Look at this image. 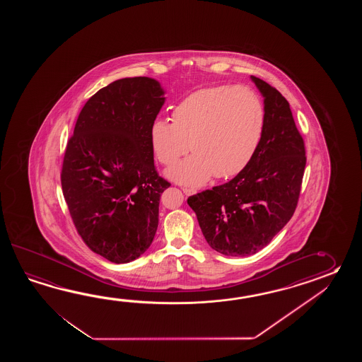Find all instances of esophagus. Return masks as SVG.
<instances>
[{"mask_svg": "<svg viewBox=\"0 0 362 362\" xmlns=\"http://www.w3.org/2000/svg\"><path fill=\"white\" fill-rule=\"evenodd\" d=\"M182 192H184L185 195H192V194H195V190L194 189H189V187H184L182 189Z\"/></svg>", "mask_w": 362, "mask_h": 362, "instance_id": "obj_1", "label": "esophagus"}]
</instances>
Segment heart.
<instances>
[{"label":"heart","instance_id":"heart-1","mask_svg":"<svg viewBox=\"0 0 362 362\" xmlns=\"http://www.w3.org/2000/svg\"><path fill=\"white\" fill-rule=\"evenodd\" d=\"M265 128L262 98L246 85H215L187 94L172 111V123L150 125L155 158L172 165L167 175L178 184L200 186L209 178L238 175L254 159Z\"/></svg>","mask_w":362,"mask_h":362}]
</instances>
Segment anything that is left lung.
I'll list each match as a JSON object with an SVG mask.
<instances>
[{"label":"left lung","mask_w":362,"mask_h":362,"mask_svg":"<svg viewBox=\"0 0 362 362\" xmlns=\"http://www.w3.org/2000/svg\"><path fill=\"white\" fill-rule=\"evenodd\" d=\"M251 78L265 108L257 153L229 182L187 198L208 245L226 256L256 254L290 221L307 164L288 102L262 78Z\"/></svg>","instance_id":"left-lung-1"}]
</instances>
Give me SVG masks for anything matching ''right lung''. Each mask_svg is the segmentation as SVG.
<instances>
[{"instance_id":"obj_1","label":"right lung","mask_w":362,"mask_h":362,"mask_svg":"<svg viewBox=\"0 0 362 362\" xmlns=\"http://www.w3.org/2000/svg\"><path fill=\"white\" fill-rule=\"evenodd\" d=\"M150 77H125L92 95L77 117L62 164L61 182L78 235L116 264L139 257L159 223L170 184L155 168L150 125L164 97Z\"/></svg>"}]
</instances>
